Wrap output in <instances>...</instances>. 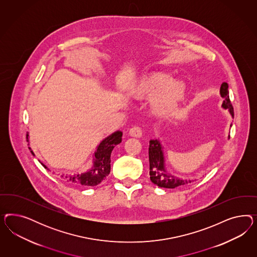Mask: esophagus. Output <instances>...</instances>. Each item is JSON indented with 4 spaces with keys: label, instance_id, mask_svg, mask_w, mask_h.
<instances>
[{
    "label": "esophagus",
    "instance_id": "1",
    "mask_svg": "<svg viewBox=\"0 0 257 257\" xmlns=\"http://www.w3.org/2000/svg\"><path fill=\"white\" fill-rule=\"evenodd\" d=\"M129 134H130V136L133 137V138L140 139V138L142 137V130H141V128L139 127V126H134V127L130 129Z\"/></svg>",
    "mask_w": 257,
    "mask_h": 257
}]
</instances>
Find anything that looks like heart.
I'll return each mask as SVG.
<instances>
[{
  "label": "heart",
  "instance_id": "b5f03b06",
  "mask_svg": "<svg viewBox=\"0 0 257 257\" xmlns=\"http://www.w3.org/2000/svg\"><path fill=\"white\" fill-rule=\"evenodd\" d=\"M171 73L155 70L143 75L132 87V94L138 99L151 97L150 107L156 117L172 116L187 96V84L181 79H171Z\"/></svg>",
  "mask_w": 257,
  "mask_h": 257
}]
</instances>
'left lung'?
Wrapping results in <instances>:
<instances>
[{
    "instance_id": "left-lung-1",
    "label": "left lung",
    "mask_w": 257,
    "mask_h": 257,
    "mask_svg": "<svg viewBox=\"0 0 257 257\" xmlns=\"http://www.w3.org/2000/svg\"><path fill=\"white\" fill-rule=\"evenodd\" d=\"M219 93L221 98L223 99L221 107L228 109L229 113L231 114L232 117H233V108L229 98L228 85L225 82L221 84ZM149 160H150V178L156 186L159 187H165V188H175V187L191 183V180L182 179L175 175H172L170 171H167L163 146L160 140H150Z\"/></svg>"
}]
</instances>
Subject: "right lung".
Listing matches in <instances>:
<instances>
[{
    "label": "right lung",
    "mask_w": 257,
    "mask_h": 257,
    "mask_svg": "<svg viewBox=\"0 0 257 257\" xmlns=\"http://www.w3.org/2000/svg\"><path fill=\"white\" fill-rule=\"evenodd\" d=\"M121 138L122 132L116 131L101 140L94 153L92 166L88 171L75 174H62L61 177L70 184L80 187H95L99 185L110 173L111 153L114 147L121 142ZM29 149L31 150L32 155L35 156L32 149L30 147ZM42 165L44 166V164Z\"/></svg>",
    "instance_id": "1"
}]
</instances>
